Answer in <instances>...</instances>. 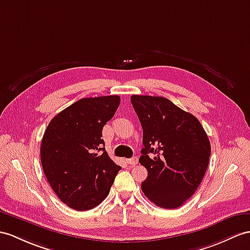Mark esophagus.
<instances>
[{
	"mask_svg": "<svg viewBox=\"0 0 250 250\" xmlns=\"http://www.w3.org/2000/svg\"><path fill=\"white\" fill-rule=\"evenodd\" d=\"M127 163H128L129 166H131V167L136 166V164L138 163V158H137V157H133V158H131V159L127 160Z\"/></svg>",
	"mask_w": 250,
	"mask_h": 250,
	"instance_id": "obj_1",
	"label": "esophagus"
}]
</instances>
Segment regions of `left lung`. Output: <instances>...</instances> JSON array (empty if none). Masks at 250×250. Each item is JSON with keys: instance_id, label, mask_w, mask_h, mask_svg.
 Returning a JSON list of instances; mask_svg holds the SVG:
<instances>
[{"instance_id": "left-lung-1", "label": "left lung", "mask_w": 250, "mask_h": 250, "mask_svg": "<svg viewBox=\"0 0 250 250\" xmlns=\"http://www.w3.org/2000/svg\"><path fill=\"white\" fill-rule=\"evenodd\" d=\"M143 129L141 188L151 203L176 209L190 198L209 164L211 145L200 122L166 97L131 95Z\"/></svg>"}]
</instances>
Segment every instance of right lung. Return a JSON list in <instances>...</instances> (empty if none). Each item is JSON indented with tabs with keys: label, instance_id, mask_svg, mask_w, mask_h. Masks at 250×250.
Returning <instances> with one entry per match:
<instances>
[{
	"label": "right lung",
	"instance_id": "1",
	"mask_svg": "<svg viewBox=\"0 0 250 250\" xmlns=\"http://www.w3.org/2000/svg\"><path fill=\"white\" fill-rule=\"evenodd\" d=\"M120 102L119 95L82 99L55 115L44 131L40 148L44 175L58 198L76 211L99 206L122 168L102 139Z\"/></svg>",
	"mask_w": 250,
	"mask_h": 250
}]
</instances>
